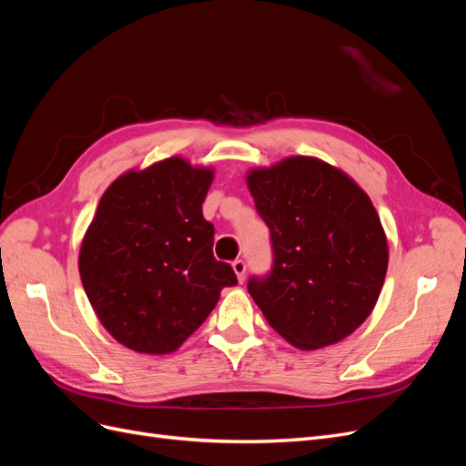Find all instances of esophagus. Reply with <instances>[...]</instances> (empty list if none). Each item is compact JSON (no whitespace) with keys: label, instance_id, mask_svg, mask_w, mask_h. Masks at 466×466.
Instances as JSON below:
<instances>
[{"label":"esophagus","instance_id":"1","mask_svg":"<svg viewBox=\"0 0 466 466\" xmlns=\"http://www.w3.org/2000/svg\"><path fill=\"white\" fill-rule=\"evenodd\" d=\"M231 266H233V272L237 274V279L243 284V281H245V274H247V262L241 260V258H237Z\"/></svg>","mask_w":466,"mask_h":466}]
</instances>
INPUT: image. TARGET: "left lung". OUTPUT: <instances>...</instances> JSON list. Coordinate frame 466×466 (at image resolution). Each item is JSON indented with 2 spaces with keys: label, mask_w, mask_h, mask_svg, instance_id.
I'll return each instance as SVG.
<instances>
[{
  "label": "left lung",
  "mask_w": 466,
  "mask_h": 466,
  "mask_svg": "<svg viewBox=\"0 0 466 466\" xmlns=\"http://www.w3.org/2000/svg\"><path fill=\"white\" fill-rule=\"evenodd\" d=\"M247 187L274 248L270 276L248 279L250 298L295 348L344 340L371 315L389 266L370 196L338 167L307 155L250 168Z\"/></svg>",
  "instance_id": "1"
}]
</instances>
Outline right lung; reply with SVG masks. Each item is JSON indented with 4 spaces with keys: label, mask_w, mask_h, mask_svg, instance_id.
<instances>
[{
    "label": "right lung",
    "mask_w": 466,
    "mask_h": 466,
    "mask_svg": "<svg viewBox=\"0 0 466 466\" xmlns=\"http://www.w3.org/2000/svg\"><path fill=\"white\" fill-rule=\"evenodd\" d=\"M214 168L168 157L130 168L101 196L79 250V276L108 334L165 356L214 311L233 268L214 258L202 204Z\"/></svg>",
    "instance_id": "1"
}]
</instances>
